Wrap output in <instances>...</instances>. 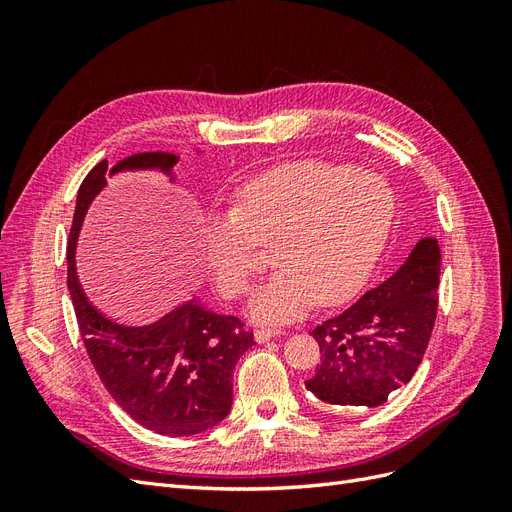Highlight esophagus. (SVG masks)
Here are the masks:
<instances>
[{"label": "esophagus", "mask_w": 512, "mask_h": 512, "mask_svg": "<svg viewBox=\"0 0 512 512\" xmlns=\"http://www.w3.org/2000/svg\"><path fill=\"white\" fill-rule=\"evenodd\" d=\"M277 335H280V331H275V329H256L254 331V339H256L258 344H265V342H269V339H273Z\"/></svg>", "instance_id": "obj_1"}]
</instances>
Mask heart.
Wrapping results in <instances>:
<instances>
[{
  "label": "heart",
  "instance_id": "heart-1",
  "mask_svg": "<svg viewBox=\"0 0 512 512\" xmlns=\"http://www.w3.org/2000/svg\"><path fill=\"white\" fill-rule=\"evenodd\" d=\"M395 218L391 185L374 173L318 160L290 162L245 181L228 215L203 228L200 260L226 299L252 292L256 247H273L280 271L250 305L262 324L335 305L367 282Z\"/></svg>",
  "mask_w": 512,
  "mask_h": 512
}]
</instances>
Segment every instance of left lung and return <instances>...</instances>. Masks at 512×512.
<instances>
[{
	"label": "left lung",
	"mask_w": 512,
	"mask_h": 512,
	"mask_svg": "<svg viewBox=\"0 0 512 512\" xmlns=\"http://www.w3.org/2000/svg\"><path fill=\"white\" fill-rule=\"evenodd\" d=\"M440 245L421 239L389 280L312 331L320 346L305 389L329 406L376 408L412 380L438 314Z\"/></svg>",
	"instance_id": "obj_1"
}]
</instances>
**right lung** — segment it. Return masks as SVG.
Returning a JSON list of instances; mask_svg holds the SVG:
<instances>
[{"mask_svg": "<svg viewBox=\"0 0 512 512\" xmlns=\"http://www.w3.org/2000/svg\"><path fill=\"white\" fill-rule=\"evenodd\" d=\"M175 153L145 151L102 160L89 170L76 196L68 241V290L83 344L102 384L138 425L162 436H196L218 425L232 406V371L254 346V335L235 316L215 314L196 299L170 309L160 320L128 327L89 303L76 275V239L89 205L106 185V175L123 170H170ZM175 177H170L173 181Z\"/></svg>", "mask_w": 512, "mask_h": 512, "instance_id": "1", "label": "right lung"}]
</instances>
